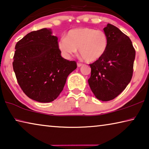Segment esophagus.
<instances>
[{"instance_id":"esophagus-1","label":"esophagus","mask_w":149,"mask_h":149,"mask_svg":"<svg viewBox=\"0 0 149 149\" xmlns=\"http://www.w3.org/2000/svg\"><path fill=\"white\" fill-rule=\"evenodd\" d=\"M82 65H82V63H77V67H81V66H82Z\"/></svg>"}]
</instances>
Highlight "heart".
<instances>
[{
  "mask_svg": "<svg viewBox=\"0 0 149 149\" xmlns=\"http://www.w3.org/2000/svg\"><path fill=\"white\" fill-rule=\"evenodd\" d=\"M108 46V36L104 31L88 27L70 30L66 37H62L58 43L59 51L65 58H70L79 49L80 55L89 63L101 58Z\"/></svg>",
  "mask_w": 149,
  "mask_h": 149,
  "instance_id": "1",
  "label": "heart"
}]
</instances>
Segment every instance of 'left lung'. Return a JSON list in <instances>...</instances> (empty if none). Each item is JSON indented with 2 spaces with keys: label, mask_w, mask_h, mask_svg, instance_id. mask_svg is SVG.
I'll use <instances>...</instances> for the list:
<instances>
[{
  "label": "left lung",
  "mask_w": 149,
  "mask_h": 149,
  "mask_svg": "<svg viewBox=\"0 0 149 149\" xmlns=\"http://www.w3.org/2000/svg\"><path fill=\"white\" fill-rule=\"evenodd\" d=\"M104 32L109 46L104 55L91 64L89 86L97 99L113 100L125 90L132 79L135 50L127 36L114 25L107 24Z\"/></svg>",
  "instance_id": "left-lung-1"
}]
</instances>
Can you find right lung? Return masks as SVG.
<instances>
[{
    "label": "right lung",
    "instance_id": "right-lung-1",
    "mask_svg": "<svg viewBox=\"0 0 149 149\" xmlns=\"http://www.w3.org/2000/svg\"><path fill=\"white\" fill-rule=\"evenodd\" d=\"M13 63L18 83L27 97L40 102H50L63 90L75 61L61 55L58 38L50 29L27 34L15 46Z\"/></svg>",
    "mask_w": 149,
    "mask_h": 149
}]
</instances>
